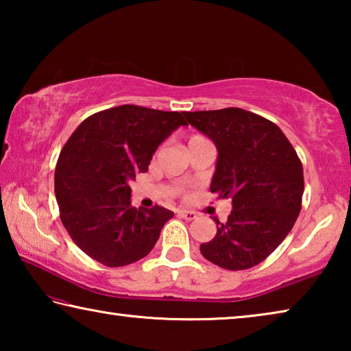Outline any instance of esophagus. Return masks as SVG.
<instances>
[{"label":"esophagus","instance_id":"esophagus-1","mask_svg":"<svg viewBox=\"0 0 351 351\" xmlns=\"http://www.w3.org/2000/svg\"><path fill=\"white\" fill-rule=\"evenodd\" d=\"M178 215L184 219H187V221H192V219L197 218V213L192 210H178Z\"/></svg>","mask_w":351,"mask_h":351}]
</instances>
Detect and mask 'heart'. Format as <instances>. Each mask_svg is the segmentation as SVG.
<instances>
[{"mask_svg": "<svg viewBox=\"0 0 351 351\" xmlns=\"http://www.w3.org/2000/svg\"><path fill=\"white\" fill-rule=\"evenodd\" d=\"M201 139H206V138H203V136H199V134H193L192 138L189 139V142H195V141H201Z\"/></svg>", "mask_w": 351, "mask_h": 351, "instance_id": "obj_1", "label": "heart"}]
</instances>
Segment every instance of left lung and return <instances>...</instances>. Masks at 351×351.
Returning <instances> with one entry per match:
<instances>
[{
	"instance_id": "obj_1",
	"label": "left lung",
	"mask_w": 351,
	"mask_h": 351,
	"mask_svg": "<svg viewBox=\"0 0 351 351\" xmlns=\"http://www.w3.org/2000/svg\"><path fill=\"white\" fill-rule=\"evenodd\" d=\"M218 150L210 192L232 198L228 221L199 246L204 258L229 271L252 268L287 239L302 209L304 169L274 122L241 108L184 112Z\"/></svg>"
}]
</instances>
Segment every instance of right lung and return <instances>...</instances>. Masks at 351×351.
Segmentation results:
<instances>
[{
    "label": "right lung",
    "mask_w": 351,
    "mask_h": 351,
    "mask_svg": "<svg viewBox=\"0 0 351 351\" xmlns=\"http://www.w3.org/2000/svg\"><path fill=\"white\" fill-rule=\"evenodd\" d=\"M181 125L187 122L178 111L121 105L86 117L71 134L56 165V198L64 229L93 260L119 268L156 245L173 212L136 209L128 184Z\"/></svg>",
    "instance_id": "1"
}]
</instances>
